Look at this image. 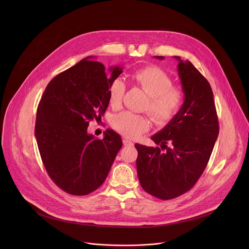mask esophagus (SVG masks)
Returning a JSON list of instances; mask_svg holds the SVG:
<instances>
[{
    "instance_id": "esophagus-1",
    "label": "esophagus",
    "mask_w": 249,
    "mask_h": 249,
    "mask_svg": "<svg viewBox=\"0 0 249 249\" xmlns=\"http://www.w3.org/2000/svg\"><path fill=\"white\" fill-rule=\"evenodd\" d=\"M123 145L128 147V146H133L134 143H133L132 141H130V140H128V139H124V140H123Z\"/></svg>"
}]
</instances>
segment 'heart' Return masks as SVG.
<instances>
[{
    "label": "heart",
    "mask_w": 249,
    "mask_h": 249,
    "mask_svg": "<svg viewBox=\"0 0 249 249\" xmlns=\"http://www.w3.org/2000/svg\"><path fill=\"white\" fill-rule=\"evenodd\" d=\"M133 81L148 95L145 109L159 125H165L178 113L183 105L182 90L172 86L171 78L159 67L148 66L133 74ZM126 87L117 78L108 87V101L114 108L122 103ZM150 121L142 115L124 111L113 118V128L127 138H137L150 129Z\"/></svg>",
    "instance_id": "b5f03b06"
}]
</instances>
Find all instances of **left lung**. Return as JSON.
I'll use <instances>...</instances> for the list:
<instances>
[{
  "instance_id": "left-lung-1",
  "label": "left lung",
  "mask_w": 249,
  "mask_h": 249,
  "mask_svg": "<svg viewBox=\"0 0 249 249\" xmlns=\"http://www.w3.org/2000/svg\"><path fill=\"white\" fill-rule=\"evenodd\" d=\"M155 58L163 60V56ZM178 61L184 93L180 111L151 139L160 147L136 144L137 172L149 194L169 200L190 190L205 170L219 135L214 95L208 81L189 61Z\"/></svg>"
}]
</instances>
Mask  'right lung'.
Masks as SVG:
<instances>
[{
  "label": "right lung",
  "mask_w": 249,
  "mask_h": 249,
  "mask_svg": "<svg viewBox=\"0 0 249 249\" xmlns=\"http://www.w3.org/2000/svg\"><path fill=\"white\" fill-rule=\"evenodd\" d=\"M122 70L110 67L107 78L104 66L87 57L52 79L39 101L34 134L40 157L51 179L69 194L96 190L122 147L111 129L102 140L88 133L89 121L107 109L108 87Z\"/></svg>",
  "instance_id": "add662e5"
}]
</instances>
